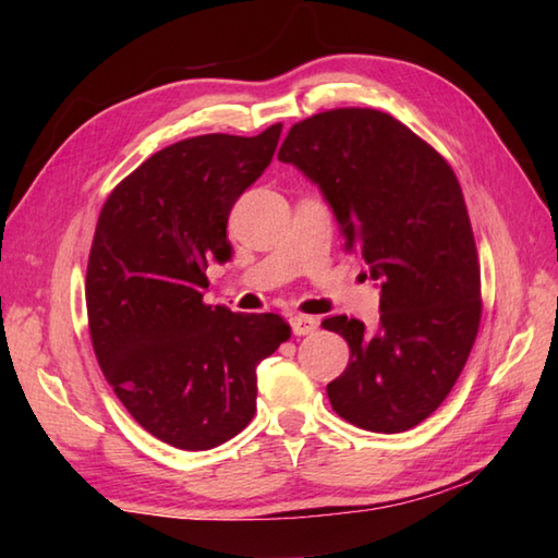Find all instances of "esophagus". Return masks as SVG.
<instances>
[{
  "label": "esophagus",
  "mask_w": 558,
  "mask_h": 558,
  "mask_svg": "<svg viewBox=\"0 0 558 558\" xmlns=\"http://www.w3.org/2000/svg\"><path fill=\"white\" fill-rule=\"evenodd\" d=\"M290 326H292V333L294 336H310L318 328V322L314 316H304V314H294L290 318Z\"/></svg>",
  "instance_id": "esophagus-1"
}]
</instances>
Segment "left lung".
<instances>
[{"label": "left lung", "instance_id": "left-lung-1", "mask_svg": "<svg viewBox=\"0 0 558 558\" xmlns=\"http://www.w3.org/2000/svg\"><path fill=\"white\" fill-rule=\"evenodd\" d=\"M278 158L322 189L345 248L378 280V328L330 316L350 345L328 384L342 420L398 434L424 422L456 386L475 345L480 264L450 165L396 117L372 108L318 112L294 124Z\"/></svg>", "mask_w": 558, "mask_h": 558}]
</instances>
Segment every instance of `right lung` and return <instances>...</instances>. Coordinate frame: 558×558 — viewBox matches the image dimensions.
<instances>
[{
    "label": "right lung",
    "mask_w": 558,
    "mask_h": 558,
    "mask_svg": "<svg viewBox=\"0 0 558 558\" xmlns=\"http://www.w3.org/2000/svg\"><path fill=\"white\" fill-rule=\"evenodd\" d=\"M282 124L158 150L112 189L86 270L93 350L129 414L160 441L208 450L256 412V366L290 338L278 314L204 302L210 260L232 256L228 218L272 160Z\"/></svg>",
    "instance_id": "1"
}]
</instances>
